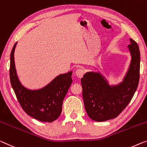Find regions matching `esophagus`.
<instances>
[{
  "label": "esophagus",
  "instance_id": "esophagus-1",
  "mask_svg": "<svg viewBox=\"0 0 147 147\" xmlns=\"http://www.w3.org/2000/svg\"><path fill=\"white\" fill-rule=\"evenodd\" d=\"M75 74L78 78H81L83 76L84 74V71L82 69H78L76 71Z\"/></svg>",
  "mask_w": 147,
  "mask_h": 147
}]
</instances>
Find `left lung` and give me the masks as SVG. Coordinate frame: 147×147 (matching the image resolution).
<instances>
[{
	"label": "left lung",
	"instance_id": "1",
	"mask_svg": "<svg viewBox=\"0 0 147 147\" xmlns=\"http://www.w3.org/2000/svg\"><path fill=\"white\" fill-rule=\"evenodd\" d=\"M129 40L131 63L122 82L111 86L103 74L95 72H88L81 78L85 109L93 120L103 122L117 117L136 92L140 74V52L136 41Z\"/></svg>",
	"mask_w": 147,
	"mask_h": 147
}]
</instances>
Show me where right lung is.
Returning a JSON list of instances; mask_svg holds the SVG:
<instances>
[{
    "label": "right lung",
    "mask_w": 147,
    "mask_h": 147,
    "mask_svg": "<svg viewBox=\"0 0 147 147\" xmlns=\"http://www.w3.org/2000/svg\"><path fill=\"white\" fill-rule=\"evenodd\" d=\"M10 54V78L12 87L21 107L28 115L41 122H52L57 119L62 111L63 101L73 82L72 71L61 74L48 85L39 90H29L24 87L16 73L14 51Z\"/></svg>",
    "instance_id": "obj_1"
}]
</instances>
